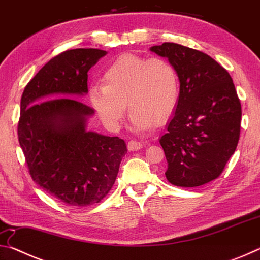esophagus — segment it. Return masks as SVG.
Instances as JSON below:
<instances>
[{
    "mask_svg": "<svg viewBox=\"0 0 260 260\" xmlns=\"http://www.w3.org/2000/svg\"><path fill=\"white\" fill-rule=\"evenodd\" d=\"M143 147L142 142H140V141H135V140H131L128 144H127V148H128L129 151H136V150H140L141 148Z\"/></svg>",
    "mask_w": 260,
    "mask_h": 260,
    "instance_id": "1",
    "label": "esophagus"
}]
</instances>
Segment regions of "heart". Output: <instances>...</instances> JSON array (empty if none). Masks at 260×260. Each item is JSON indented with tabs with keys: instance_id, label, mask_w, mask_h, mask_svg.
I'll return each mask as SVG.
<instances>
[{
	"instance_id": "1",
	"label": "heart",
	"mask_w": 260,
	"mask_h": 260,
	"mask_svg": "<svg viewBox=\"0 0 260 260\" xmlns=\"http://www.w3.org/2000/svg\"><path fill=\"white\" fill-rule=\"evenodd\" d=\"M102 81L103 85L90 87L89 100L110 129L120 127L126 103L134 131H146L153 122L162 124L178 104V73L160 57L121 55L105 70Z\"/></svg>"
}]
</instances>
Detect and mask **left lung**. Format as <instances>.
<instances>
[{
    "label": "left lung",
    "instance_id": "obj_1",
    "mask_svg": "<svg viewBox=\"0 0 260 260\" xmlns=\"http://www.w3.org/2000/svg\"><path fill=\"white\" fill-rule=\"evenodd\" d=\"M150 50L169 59L180 81L178 104L159 140L166 179L178 187L202 186L222 173L239 143L242 111L233 79L191 48L165 42Z\"/></svg>",
    "mask_w": 260,
    "mask_h": 260
}]
</instances>
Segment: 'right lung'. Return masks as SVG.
Here are the masks:
<instances>
[{"label":"right lung","instance_id":"obj_1","mask_svg":"<svg viewBox=\"0 0 260 260\" xmlns=\"http://www.w3.org/2000/svg\"><path fill=\"white\" fill-rule=\"evenodd\" d=\"M107 54L91 48L61 52L27 83L20 101L18 140L30 177L76 208L108 195L127 152L118 136L88 131L94 110L70 99L88 93L87 73Z\"/></svg>","mask_w":260,"mask_h":260}]
</instances>
